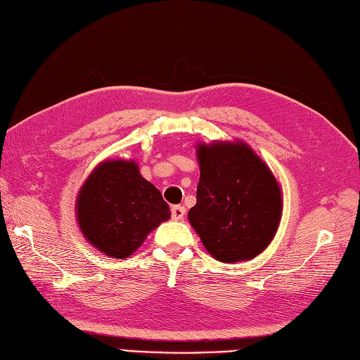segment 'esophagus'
Here are the masks:
<instances>
[{
	"label": "esophagus",
	"instance_id": "34e87169",
	"mask_svg": "<svg viewBox=\"0 0 360 360\" xmlns=\"http://www.w3.org/2000/svg\"><path fill=\"white\" fill-rule=\"evenodd\" d=\"M185 214H186V210L185 207H180V205H175V207H172L171 210V216L174 221H183V219H185Z\"/></svg>",
	"mask_w": 360,
	"mask_h": 360
}]
</instances>
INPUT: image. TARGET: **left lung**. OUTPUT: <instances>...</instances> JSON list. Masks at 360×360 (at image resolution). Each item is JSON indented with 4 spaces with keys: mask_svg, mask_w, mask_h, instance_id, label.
<instances>
[{
    "mask_svg": "<svg viewBox=\"0 0 360 360\" xmlns=\"http://www.w3.org/2000/svg\"><path fill=\"white\" fill-rule=\"evenodd\" d=\"M197 203L188 212L212 258L234 264L256 258L281 222L283 193L275 174L240 139L197 143Z\"/></svg>",
    "mask_w": 360,
    "mask_h": 360,
    "instance_id": "left-lung-1",
    "label": "left lung"
}]
</instances>
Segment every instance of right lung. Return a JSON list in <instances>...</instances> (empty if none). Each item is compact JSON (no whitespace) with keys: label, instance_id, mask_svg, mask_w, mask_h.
I'll return each mask as SVG.
<instances>
[{"label":"right lung","instance_id":"right-lung-1","mask_svg":"<svg viewBox=\"0 0 360 360\" xmlns=\"http://www.w3.org/2000/svg\"><path fill=\"white\" fill-rule=\"evenodd\" d=\"M171 217L160 191L134 160H104L80 186L76 219L88 244L110 258L135 253L148 234Z\"/></svg>","mask_w":360,"mask_h":360}]
</instances>
